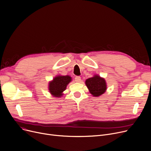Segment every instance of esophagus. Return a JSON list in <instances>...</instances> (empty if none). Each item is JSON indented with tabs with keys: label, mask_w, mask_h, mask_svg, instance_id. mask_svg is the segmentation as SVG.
I'll list each match as a JSON object with an SVG mask.
<instances>
[{
	"label": "esophagus",
	"mask_w": 151,
	"mask_h": 151,
	"mask_svg": "<svg viewBox=\"0 0 151 151\" xmlns=\"http://www.w3.org/2000/svg\"><path fill=\"white\" fill-rule=\"evenodd\" d=\"M75 80L76 82L78 83V82H80L81 81V77L80 76H76L75 78Z\"/></svg>",
	"instance_id": "34e87169"
}]
</instances>
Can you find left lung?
<instances>
[{
    "label": "left lung",
    "instance_id": "1",
    "mask_svg": "<svg viewBox=\"0 0 151 151\" xmlns=\"http://www.w3.org/2000/svg\"><path fill=\"white\" fill-rule=\"evenodd\" d=\"M86 84L91 93L95 97L101 96L105 93L106 89L105 80L97 75L86 80Z\"/></svg>",
    "mask_w": 151,
    "mask_h": 151
}]
</instances>
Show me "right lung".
Returning a JSON list of instances; mask_svg holds the SVG:
<instances>
[{
	"label": "right lung",
	"mask_w": 151,
	"mask_h": 151,
	"mask_svg": "<svg viewBox=\"0 0 151 151\" xmlns=\"http://www.w3.org/2000/svg\"><path fill=\"white\" fill-rule=\"evenodd\" d=\"M71 78L69 76H58L50 83L49 90L53 96L60 97L64 91L67 84L71 81Z\"/></svg>",
	"instance_id": "obj_1"
}]
</instances>
